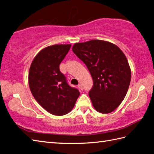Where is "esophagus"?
I'll use <instances>...</instances> for the list:
<instances>
[{
	"mask_svg": "<svg viewBox=\"0 0 154 154\" xmlns=\"http://www.w3.org/2000/svg\"><path fill=\"white\" fill-rule=\"evenodd\" d=\"M78 87L79 88V89H80V90H81V91H83V87H82V85H81V84H79V85H78Z\"/></svg>",
	"mask_w": 154,
	"mask_h": 154,
	"instance_id": "1",
	"label": "esophagus"
}]
</instances>
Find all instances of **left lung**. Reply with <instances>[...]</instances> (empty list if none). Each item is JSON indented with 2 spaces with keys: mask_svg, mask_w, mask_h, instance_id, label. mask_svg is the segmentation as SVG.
Segmentation results:
<instances>
[{
  "mask_svg": "<svg viewBox=\"0 0 154 154\" xmlns=\"http://www.w3.org/2000/svg\"><path fill=\"white\" fill-rule=\"evenodd\" d=\"M72 50L92 77L88 94L94 108L102 113L112 112L123 100L130 85L131 72L126 56L116 45L101 40L76 43Z\"/></svg>",
  "mask_w": 154,
  "mask_h": 154,
  "instance_id": "left-lung-1",
  "label": "left lung"
}]
</instances>
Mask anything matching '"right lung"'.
Listing matches in <instances>:
<instances>
[{
	"instance_id": "obj_1",
	"label": "right lung",
	"mask_w": 154,
	"mask_h": 154,
	"mask_svg": "<svg viewBox=\"0 0 154 154\" xmlns=\"http://www.w3.org/2000/svg\"><path fill=\"white\" fill-rule=\"evenodd\" d=\"M71 46L55 45L42 49L35 57L29 72V85L33 97L55 116L71 112L80 95L77 88L70 87L60 70V64Z\"/></svg>"
}]
</instances>
